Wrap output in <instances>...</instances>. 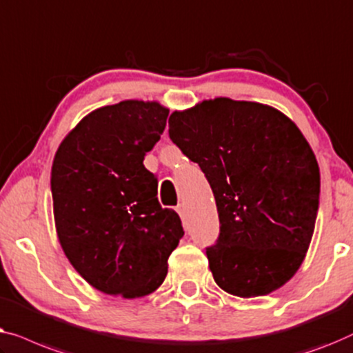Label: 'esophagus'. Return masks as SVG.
I'll return each mask as SVG.
<instances>
[{
	"mask_svg": "<svg viewBox=\"0 0 353 353\" xmlns=\"http://www.w3.org/2000/svg\"><path fill=\"white\" fill-rule=\"evenodd\" d=\"M176 211L179 212V216L182 217V221L185 219V206H183V203H179V205L176 206Z\"/></svg>",
	"mask_w": 353,
	"mask_h": 353,
	"instance_id": "esophagus-1",
	"label": "esophagus"
}]
</instances>
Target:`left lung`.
<instances>
[{
    "label": "left lung",
    "instance_id": "1",
    "mask_svg": "<svg viewBox=\"0 0 353 353\" xmlns=\"http://www.w3.org/2000/svg\"><path fill=\"white\" fill-rule=\"evenodd\" d=\"M170 137L214 193L221 232L206 256L217 285L256 297L291 280L320 201L319 163L299 128L274 107L217 97L171 113Z\"/></svg>",
    "mask_w": 353,
    "mask_h": 353
}]
</instances>
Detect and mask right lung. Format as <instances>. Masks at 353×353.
Segmentation results:
<instances>
[{
	"label": "right lung",
	"mask_w": 353,
	"mask_h": 353,
	"mask_svg": "<svg viewBox=\"0 0 353 353\" xmlns=\"http://www.w3.org/2000/svg\"><path fill=\"white\" fill-rule=\"evenodd\" d=\"M170 110L123 101L89 113L57 148L51 192L57 236L75 270L96 290L134 299L165 281L183 235L161 208L143 157L160 141Z\"/></svg>",
	"instance_id": "1"
}]
</instances>
